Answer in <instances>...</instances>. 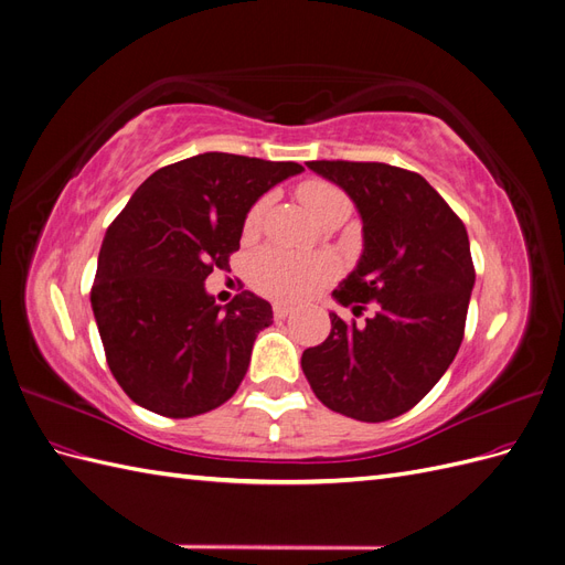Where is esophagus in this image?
<instances>
[{
	"label": "esophagus",
	"mask_w": 565,
	"mask_h": 565,
	"mask_svg": "<svg viewBox=\"0 0 565 565\" xmlns=\"http://www.w3.org/2000/svg\"><path fill=\"white\" fill-rule=\"evenodd\" d=\"M289 313H292V306H285V303H273V316H276V320H285Z\"/></svg>",
	"instance_id": "obj_1"
}]
</instances>
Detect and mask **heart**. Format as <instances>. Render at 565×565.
<instances>
[{"mask_svg": "<svg viewBox=\"0 0 565 565\" xmlns=\"http://www.w3.org/2000/svg\"><path fill=\"white\" fill-rule=\"evenodd\" d=\"M306 210L311 212L316 221H320L337 204L349 202L347 195L339 191L334 183L328 181H306L297 191ZM268 200H259L249 210L245 218V233H254L259 228ZM334 276V262L328 256L299 254L280 247H266L254 256L252 262V282L264 295L280 301H301L311 297L316 289Z\"/></svg>", "mask_w": 565, "mask_h": 565, "instance_id": "obj_1", "label": "heart"}]
</instances>
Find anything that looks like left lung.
Listing matches in <instances>:
<instances>
[{"instance_id": "left-lung-1", "label": "left lung", "mask_w": 565, "mask_h": 565, "mask_svg": "<svg viewBox=\"0 0 565 565\" xmlns=\"http://www.w3.org/2000/svg\"><path fill=\"white\" fill-rule=\"evenodd\" d=\"M363 221V254L332 297L377 301L363 328L330 313L332 330L306 349L301 370L322 405L361 422L415 407L446 374L465 337L476 273L469 235L424 177L384 162L313 160Z\"/></svg>"}]
</instances>
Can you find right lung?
Masks as SVG:
<instances>
[{
	"label": "right lung",
	"instance_id": "add662e5",
	"mask_svg": "<svg viewBox=\"0 0 565 565\" xmlns=\"http://www.w3.org/2000/svg\"><path fill=\"white\" fill-rule=\"evenodd\" d=\"M297 162L202 152L150 174L106 231L92 309L113 377L150 413L185 419L224 405L273 322L249 289L218 306L204 289L241 249L252 204Z\"/></svg>",
	"mask_w": 565,
	"mask_h": 565
}]
</instances>
